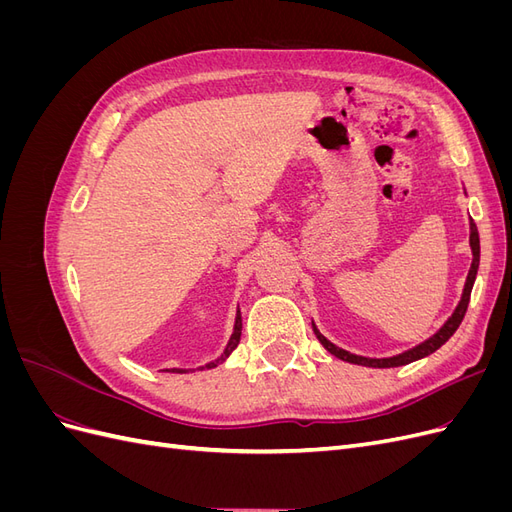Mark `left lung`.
Listing matches in <instances>:
<instances>
[{"label": "left lung", "instance_id": "1", "mask_svg": "<svg viewBox=\"0 0 512 512\" xmlns=\"http://www.w3.org/2000/svg\"><path fill=\"white\" fill-rule=\"evenodd\" d=\"M470 245H472V254H474V260H472V267H470V273H468V282H466V288H463V297L455 309V314L448 318V322L444 324V327L429 337L427 342H423L421 346H416L404 354H397V356H391V359H365V356H356V354H350L342 348L333 346L327 337L320 335V331L314 327V333L318 337V342L327 348L333 356H337V359L342 361H348V363H354V365H365V367H399V365H408L412 361H418L423 359V356L436 352L440 346H444L448 339H451V335L459 329V324L463 320V316H466L468 312V303H470V294H472V286H474V280H476V271H478V260H480V241H478V230H476V224L474 220L470 222Z\"/></svg>", "mask_w": 512, "mask_h": 512}]
</instances>
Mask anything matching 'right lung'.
<instances>
[{
    "instance_id": "add662e5",
    "label": "right lung",
    "mask_w": 512,
    "mask_h": 512,
    "mask_svg": "<svg viewBox=\"0 0 512 512\" xmlns=\"http://www.w3.org/2000/svg\"><path fill=\"white\" fill-rule=\"evenodd\" d=\"M239 339H241V312H237V320H235V333H232L230 342H228V346H226V350H224V354H222V359H218V361H215V363H209V365H207V369H211V367L218 365L220 361L228 359V354H230L232 350H235V348L239 346ZM200 369H205V367H200ZM173 371H177V374H183V369H173Z\"/></svg>"
}]
</instances>
